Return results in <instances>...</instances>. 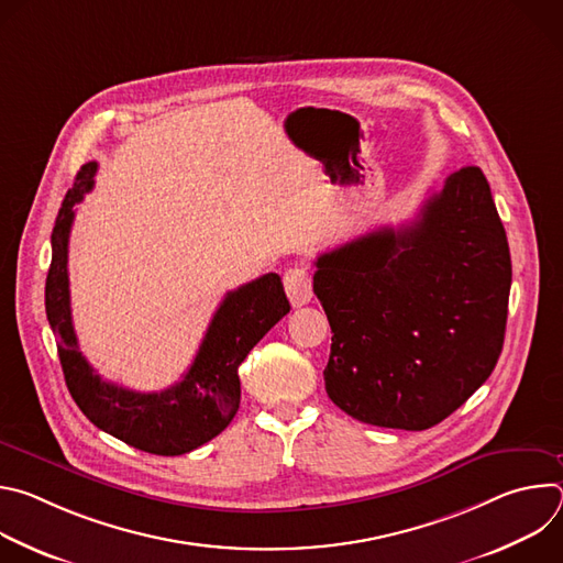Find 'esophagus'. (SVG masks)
I'll use <instances>...</instances> for the list:
<instances>
[{
    "instance_id": "34e87169",
    "label": "esophagus",
    "mask_w": 563,
    "mask_h": 563,
    "mask_svg": "<svg viewBox=\"0 0 563 563\" xmlns=\"http://www.w3.org/2000/svg\"><path fill=\"white\" fill-rule=\"evenodd\" d=\"M283 280H285V291H287L294 307H302L311 300V274H309V269H305V267L287 269Z\"/></svg>"
}]
</instances>
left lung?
<instances>
[{
  "mask_svg": "<svg viewBox=\"0 0 563 563\" xmlns=\"http://www.w3.org/2000/svg\"><path fill=\"white\" fill-rule=\"evenodd\" d=\"M334 404L361 423L428 430L488 380L506 334L512 265L478 167L448 176L415 222L316 258Z\"/></svg>",
  "mask_w": 563,
  "mask_h": 563,
  "instance_id": "8db88e82",
  "label": "left lung"
}]
</instances>
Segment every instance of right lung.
<instances>
[{"label": "right lung", "instance_id": "right-lung-1", "mask_svg": "<svg viewBox=\"0 0 563 563\" xmlns=\"http://www.w3.org/2000/svg\"><path fill=\"white\" fill-rule=\"evenodd\" d=\"M96 172V163L77 172L51 235L46 316L57 339L64 380L77 408L100 430L142 452L178 456L205 445L231 423L240 406L238 367L289 311V300L278 274H265L229 291L211 318L191 367L165 391L144 394L104 380L79 352L68 291L73 207L93 189Z\"/></svg>", "mask_w": 563, "mask_h": 563}]
</instances>
